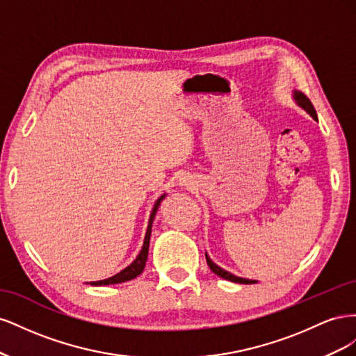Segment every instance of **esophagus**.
I'll use <instances>...</instances> for the list:
<instances>
[{
    "instance_id": "1",
    "label": "esophagus",
    "mask_w": 356,
    "mask_h": 356,
    "mask_svg": "<svg viewBox=\"0 0 356 356\" xmlns=\"http://www.w3.org/2000/svg\"><path fill=\"white\" fill-rule=\"evenodd\" d=\"M179 186L181 187H186V188H193V187H195V186H193V182L190 181V178H187V177L179 179Z\"/></svg>"
}]
</instances>
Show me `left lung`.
<instances>
[{
    "mask_svg": "<svg viewBox=\"0 0 356 356\" xmlns=\"http://www.w3.org/2000/svg\"><path fill=\"white\" fill-rule=\"evenodd\" d=\"M294 99H296V102H297L298 106H301V108H303L305 111H307L312 117L315 118V120H318V115H316V111H315V108H314V105H312L310 99L307 98V96H306L305 93H301V92H298V90H294ZM204 255H207V263H208L211 270H212L215 275H217V276L225 279V281L236 282V284H246V285H248V284H255V282H257V281H252V279H245V277H239V276H234V275L229 273L227 270H224V268H221L220 266L215 264V263L211 260V258L208 257V254H204Z\"/></svg>",
    "mask_w": 356,
    "mask_h": 356,
    "instance_id": "left-lung-1",
    "label": "left lung"
}]
</instances>
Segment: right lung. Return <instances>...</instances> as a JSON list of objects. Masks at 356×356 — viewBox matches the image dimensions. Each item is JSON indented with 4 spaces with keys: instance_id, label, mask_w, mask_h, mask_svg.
I'll return each instance as SVG.
<instances>
[{
    "instance_id": "obj_1",
    "label": "right lung",
    "mask_w": 356,
    "mask_h": 356,
    "mask_svg": "<svg viewBox=\"0 0 356 356\" xmlns=\"http://www.w3.org/2000/svg\"><path fill=\"white\" fill-rule=\"evenodd\" d=\"M166 195H161L157 202L154 203V208L152 211V215H149V220H148V227H147V233H145V238H144V245H143V250L139 251L138 257L135 258V260L129 264L126 268H123V270L120 273H117L108 279H104V281H96V282H90V285H95V286H101V285H111V284H122V282H126V281H131V279H135L138 275H141L144 267H145V263H147V257H148V246H149V236H152V227H153V221H154V217L157 213V209L160 207L161 200L165 199Z\"/></svg>"
}]
</instances>
